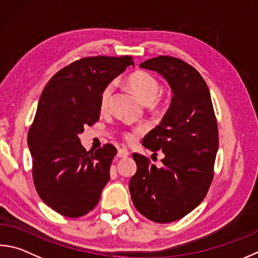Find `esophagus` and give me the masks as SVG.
I'll return each mask as SVG.
<instances>
[{
	"mask_svg": "<svg viewBox=\"0 0 258 258\" xmlns=\"http://www.w3.org/2000/svg\"><path fill=\"white\" fill-rule=\"evenodd\" d=\"M130 156V152L126 149H118L117 151V157L119 158H127Z\"/></svg>",
	"mask_w": 258,
	"mask_h": 258,
	"instance_id": "esophagus-1",
	"label": "esophagus"
}]
</instances>
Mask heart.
Listing matches in <instances>:
<instances>
[{
	"instance_id": "b5f03b06",
	"label": "heart",
	"mask_w": 258,
	"mask_h": 258,
	"mask_svg": "<svg viewBox=\"0 0 258 258\" xmlns=\"http://www.w3.org/2000/svg\"><path fill=\"white\" fill-rule=\"evenodd\" d=\"M127 83L139 99L145 102V104H150V102L156 99L159 90H160V83H159L158 79L152 76L151 73L145 71H137L131 74L127 78ZM113 91L114 83L107 84L102 89L99 99V107L101 110H106L108 108ZM142 132V127H138L132 131H125V132H123V139L126 142L133 143Z\"/></svg>"
}]
</instances>
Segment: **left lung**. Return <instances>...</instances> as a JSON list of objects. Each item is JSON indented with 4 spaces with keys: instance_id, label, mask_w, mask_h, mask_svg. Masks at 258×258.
<instances>
[{
    "instance_id": "obj_1",
    "label": "left lung",
    "mask_w": 258,
    "mask_h": 258,
    "mask_svg": "<svg viewBox=\"0 0 258 258\" xmlns=\"http://www.w3.org/2000/svg\"><path fill=\"white\" fill-rule=\"evenodd\" d=\"M140 67L161 74L174 96L161 123L143 140L152 152L162 150L163 166L133 153L138 170L130 193L145 218L169 223L191 212L208 194L219 148L217 118L207 83L191 65L161 55Z\"/></svg>"
}]
</instances>
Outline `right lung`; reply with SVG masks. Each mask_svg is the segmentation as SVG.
Wrapping results in <instances>:
<instances>
[{
  "mask_svg": "<svg viewBox=\"0 0 258 258\" xmlns=\"http://www.w3.org/2000/svg\"><path fill=\"white\" fill-rule=\"evenodd\" d=\"M128 65L131 56L83 57L59 70L41 92L28 132L32 178L40 199L64 217L90 212L110 179L117 149L108 143L87 152L79 134L99 120L102 89Z\"/></svg>",
  "mask_w": 258,
  "mask_h": 258,
  "instance_id": "add662e5",
  "label": "right lung"
}]
</instances>
